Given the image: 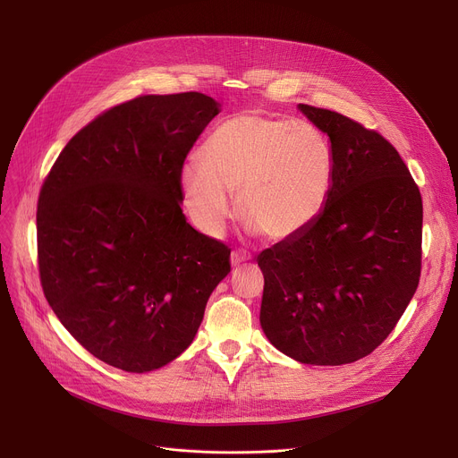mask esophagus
I'll return each instance as SVG.
<instances>
[{
    "mask_svg": "<svg viewBox=\"0 0 458 458\" xmlns=\"http://www.w3.org/2000/svg\"><path fill=\"white\" fill-rule=\"evenodd\" d=\"M249 259H250V254H247V252H237V250H233V252H232V256H230V263H232V267L242 266L243 261H249Z\"/></svg>",
    "mask_w": 458,
    "mask_h": 458,
    "instance_id": "34e87169",
    "label": "esophagus"
}]
</instances>
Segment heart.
<instances>
[{
	"mask_svg": "<svg viewBox=\"0 0 458 458\" xmlns=\"http://www.w3.org/2000/svg\"><path fill=\"white\" fill-rule=\"evenodd\" d=\"M180 174L197 228L216 237L233 213V191L247 228L290 242L314 225L334 185V154L308 123L243 111L209 131Z\"/></svg>",
	"mask_w": 458,
	"mask_h": 458,
	"instance_id": "b5f03b06",
	"label": "heart"
}]
</instances>
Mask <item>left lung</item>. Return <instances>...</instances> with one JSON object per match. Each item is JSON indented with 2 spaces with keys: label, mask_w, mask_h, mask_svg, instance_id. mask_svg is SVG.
<instances>
[{
  "label": "left lung",
  "mask_w": 458,
  "mask_h": 458,
  "mask_svg": "<svg viewBox=\"0 0 458 458\" xmlns=\"http://www.w3.org/2000/svg\"><path fill=\"white\" fill-rule=\"evenodd\" d=\"M297 107L330 140L334 185L314 225L258 256L259 325L297 362L342 366L373 352L412 301L423 204L382 135L335 111Z\"/></svg>",
  "instance_id": "8db88e82"
}]
</instances>
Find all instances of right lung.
I'll return each instance as SVG.
<instances>
[{"instance_id":"1","label":"right lung","mask_w":458,"mask_h":458,"mask_svg":"<svg viewBox=\"0 0 458 458\" xmlns=\"http://www.w3.org/2000/svg\"><path fill=\"white\" fill-rule=\"evenodd\" d=\"M221 106L200 92L139 96L68 140L37 208L46 301L102 362L148 373L195 340L230 249L182 211L180 174Z\"/></svg>"}]
</instances>
